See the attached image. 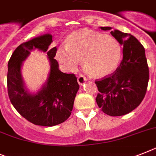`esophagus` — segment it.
Here are the masks:
<instances>
[{"instance_id": "34e87169", "label": "esophagus", "mask_w": 156, "mask_h": 156, "mask_svg": "<svg viewBox=\"0 0 156 156\" xmlns=\"http://www.w3.org/2000/svg\"><path fill=\"white\" fill-rule=\"evenodd\" d=\"M86 81V78L84 75H82V74H80V75H78V82L79 85H83L85 83V82Z\"/></svg>"}]
</instances>
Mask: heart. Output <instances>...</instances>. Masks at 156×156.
<instances>
[{
    "instance_id": "1",
    "label": "heart",
    "mask_w": 156,
    "mask_h": 156,
    "mask_svg": "<svg viewBox=\"0 0 156 156\" xmlns=\"http://www.w3.org/2000/svg\"><path fill=\"white\" fill-rule=\"evenodd\" d=\"M56 59L64 70L74 72L83 59L84 67L94 77L109 75L121 58V46L116 39L91 30L70 35L66 45L56 51Z\"/></svg>"
}]
</instances>
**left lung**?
Instances as JSON below:
<instances>
[{"mask_svg":"<svg viewBox=\"0 0 156 156\" xmlns=\"http://www.w3.org/2000/svg\"><path fill=\"white\" fill-rule=\"evenodd\" d=\"M103 31L110 27H101ZM123 45V59L114 73L95 81L98 90L96 101L107 115H125L138 107L144 98L149 80V69L145 50L131 34L113 30L110 32Z\"/></svg>","mask_w":156,"mask_h":156,"instance_id":"8db88e82","label":"left lung"}]
</instances>
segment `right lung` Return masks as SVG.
Returning a JSON list of instances; mask_svg holds the SVG:
<instances>
[{
    "label": "right lung",
    "mask_w": 156,
    "mask_h": 156,
    "mask_svg": "<svg viewBox=\"0 0 156 156\" xmlns=\"http://www.w3.org/2000/svg\"><path fill=\"white\" fill-rule=\"evenodd\" d=\"M52 36L45 34L18 46L8 62L7 86L10 101L20 114L36 125L51 127L69 118L79 89L74 74L60 71L55 59L56 47L48 50ZM34 49L47 52L51 69L45 84L36 94L26 88L21 74L22 63Z\"/></svg>",
    "instance_id": "right-lung-1"
}]
</instances>
